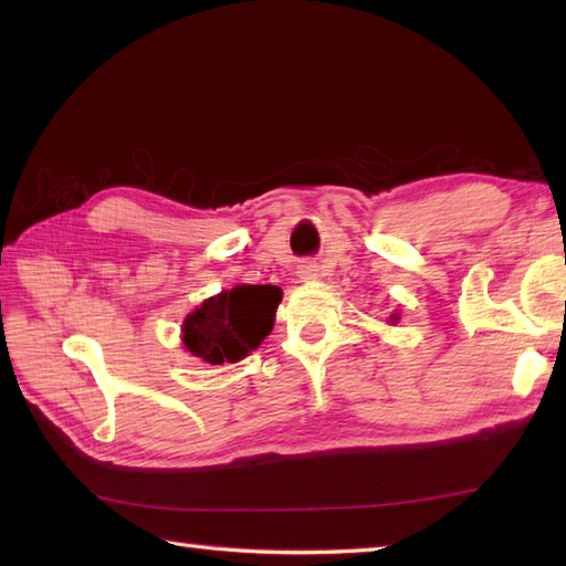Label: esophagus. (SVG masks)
Segmentation results:
<instances>
[{
    "instance_id": "obj_1",
    "label": "esophagus",
    "mask_w": 566,
    "mask_h": 566,
    "mask_svg": "<svg viewBox=\"0 0 566 566\" xmlns=\"http://www.w3.org/2000/svg\"><path fill=\"white\" fill-rule=\"evenodd\" d=\"M296 276H298V280H302V282H314V280H318L316 262H302V264H298Z\"/></svg>"
}]
</instances>
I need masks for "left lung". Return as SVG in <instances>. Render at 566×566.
Instances as JSON below:
<instances>
[{"instance_id":"obj_1","label":"left lung","mask_w":566,"mask_h":566,"mask_svg":"<svg viewBox=\"0 0 566 566\" xmlns=\"http://www.w3.org/2000/svg\"><path fill=\"white\" fill-rule=\"evenodd\" d=\"M397 321H400V314H390V324H392V326L397 324Z\"/></svg>"}]
</instances>
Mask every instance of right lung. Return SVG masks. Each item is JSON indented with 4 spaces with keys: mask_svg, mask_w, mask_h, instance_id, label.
I'll list each match as a JSON object with an SVG mask.
<instances>
[{
    "mask_svg": "<svg viewBox=\"0 0 566 566\" xmlns=\"http://www.w3.org/2000/svg\"><path fill=\"white\" fill-rule=\"evenodd\" d=\"M282 290L272 284H238L208 296L181 324L184 348L210 365L238 363L270 336Z\"/></svg>",
    "mask_w": 566,
    "mask_h": 566,
    "instance_id": "add662e5",
    "label": "right lung"
}]
</instances>
